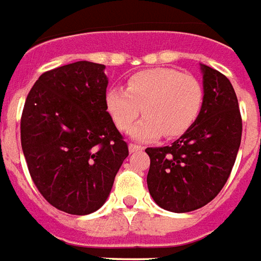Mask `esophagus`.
I'll return each mask as SVG.
<instances>
[{"label":"esophagus","mask_w":261,"mask_h":261,"mask_svg":"<svg viewBox=\"0 0 261 261\" xmlns=\"http://www.w3.org/2000/svg\"><path fill=\"white\" fill-rule=\"evenodd\" d=\"M144 148L141 145H136V144H130L128 145V150H130L131 153H134V152H140V150H142Z\"/></svg>","instance_id":"34e87169"}]
</instances>
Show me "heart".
<instances>
[{
	"mask_svg": "<svg viewBox=\"0 0 261 261\" xmlns=\"http://www.w3.org/2000/svg\"><path fill=\"white\" fill-rule=\"evenodd\" d=\"M203 98L198 79L170 67H155L133 74L125 90L109 88L105 108L120 131L131 128L141 113L146 115L131 130V137L152 141L163 134L173 138L187 133L199 117Z\"/></svg>",
	"mask_w": 261,
	"mask_h": 261,
	"instance_id": "1",
	"label": "heart"
}]
</instances>
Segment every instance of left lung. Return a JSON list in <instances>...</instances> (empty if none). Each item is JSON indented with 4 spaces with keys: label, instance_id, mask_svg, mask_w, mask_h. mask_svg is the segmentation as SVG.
Instances as JSON below:
<instances>
[{
    "label": "left lung",
    "instance_id": "8db88e82",
    "mask_svg": "<svg viewBox=\"0 0 261 261\" xmlns=\"http://www.w3.org/2000/svg\"><path fill=\"white\" fill-rule=\"evenodd\" d=\"M203 106L190 130L171 145L146 148L148 190L158 206L173 213L200 209L213 200L237 159L242 119L232 84L200 63Z\"/></svg>",
    "mask_w": 261,
    "mask_h": 261
}]
</instances>
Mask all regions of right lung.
<instances>
[{
  "mask_svg": "<svg viewBox=\"0 0 261 261\" xmlns=\"http://www.w3.org/2000/svg\"><path fill=\"white\" fill-rule=\"evenodd\" d=\"M105 65L80 61L42 73L29 92L20 140L33 182L69 214L95 212L128 148L105 108Z\"/></svg>",
  "mask_w": 261,
  "mask_h": 261,
  "instance_id": "add662e5",
  "label": "right lung"
}]
</instances>
